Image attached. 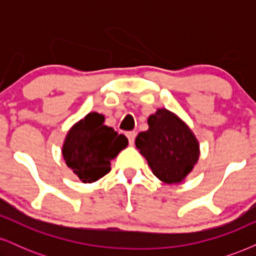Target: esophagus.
<instances>
[{
    "label": "esophagus",
    "instance_id": "34e87169",
    "mask_svg": "<svg viewBox=\"0 0 256 256\" xmlns=\"http://www.w3.org/2000/svg\"><path fill=\"white\" fill-rule=\"evenodd\" d=\"M126 137H128V143L132 146L134 143V138H136V132L134 131H130V132H126Z\"/></svg>",
    "mask_w": 256,
    "mask_h": 256
}]
</instances>
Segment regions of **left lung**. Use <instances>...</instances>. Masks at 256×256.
<instances>
[{"label":"left lung","mask_w":256,"mask_h":256,"mask_svg":"<svg viewBox=\"0 0 256 256\" xmlns=\"http://www.w3.org/2000/svg\"><path fill=\"white\" fill-rule=\"evenodd\" d=\"M148 125V130L136 137L137 149L161 182L180 183L198 164V140L189 126L166 108L152 114Z\"/></svg>","instance_id":"obj_1"}]
</instances>
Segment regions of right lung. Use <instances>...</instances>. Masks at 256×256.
Wrapping results in <instances>:
<instances>
[{
    "label": "right lung",
    "mask_w": 256,
    "mask_h": 256,
    "mask_svg": "<svg viewBox=\"0 0 256 256\" xmlns=\"http://www.w3.org/2000/svg\"><path fill=\"white\" fill-rule=\"evenodd\" d=\"M128 138L104 125L102 114L89 113L67 132L62 156L83 183H94L110 171V161L128 146Z\"/></svg>",
    "instance_id": "add662e5"
}]
</instances>
